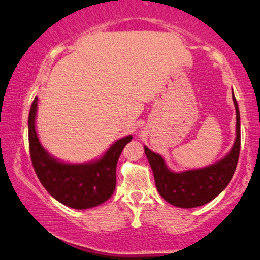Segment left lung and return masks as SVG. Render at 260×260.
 I'll return each instance as SVG.
<instances>
[{
	"mask_svg": "<svg viewBox=\"0 0 260 260\" xmlns=\"http://www.w3.org/2000/svg\"><path fill=\"white\" fill-rule=\"evenodd\" d=\"M236 110V139L230 152L217 164L199 170L176 173L168 170L161 155L144 146L146 157L154 172L157 191L166 201L180 208H193L206 205L223 191L235 173L240 156V110L234 96Z\"/></svg>",
	"mask_w": 260,
	"mask_h": 260,
	"instance_id": "left-lung-1",
	"label": "left lung"
}]
</instances>
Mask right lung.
Wrapping results in <instances>:
<instances>
[{
	"label": "right lung",
	"mask_w": 260,
	"mask_h": 260,
	"mask_svg": "<svg viewBox=\"0 0 260 260\" xmlns=\"http://www.w3.org/2000/svg\"><path fill=\"white\" fill-rule=\"evenodd\" d=\"M36 111L37 96L29 114V149L34 170L47 191L62 205L75 209L95 207L110 199L116 186L118 157L132 136L115 142L94 162L64 164L53 158L41 145L35 129Z\"/></svg>",
	"instance_id": "1"
}]
</instances>
